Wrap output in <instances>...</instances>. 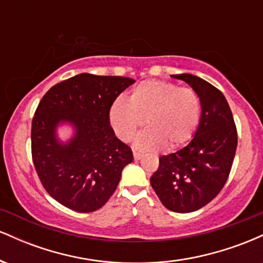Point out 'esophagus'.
I'll return each mask as SVG.
<instances>
[{"label": "esophagus", "instance_id": "obj_1", "mask_svg": "<svg viewBox=\"0 0 263 263\" xmlns=\"http://www.w3.org/2000/svg\"><path fill=\"white\" fill-rule=\"evenodd\" d=\"M142 157V155L140 152H136V151H134V158L136 159V161H138V159H140Z\"/></svg>", "mask_w": 263, "mask_h": 263}]
</instances>
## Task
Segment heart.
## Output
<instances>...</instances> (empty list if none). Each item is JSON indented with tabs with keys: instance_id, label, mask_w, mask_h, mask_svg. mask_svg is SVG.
<instances>
[{
	"instance_id": "heart-1",
	"label": "heart",
	"mask_w": 263,
	"mask_h": 263,
	"mask_svg": "<svg viewBox=\"0 0 263 263\" xmlns=\"http://www.w3.org/2000/svg\"><path fill=\"white\" fill-rule=\"evenodd\" d=\"M203 104L198 91L164 80L142 81L129 92L127 102L111 105L108 121L115 135L129 142L146 123L148 128L136 140L142 151L176 149L194 137L200 125Z\"/></svg>"
}]
</instances>
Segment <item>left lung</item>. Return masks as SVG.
<instances>
[{"label":"left lung","instance_id":"8db88e82","mask_svg":"<svg viewBox=\"0 0 263 263\" xmlns=\"http://www.w3.org/2000/svg\"><path fill=\"white\" fill-rule=\"evenodd\" d=\"M198 91L203 104L194 138L177 152L159 157L151 185L167 209L192 213L210 203L224 188L237 147V129L225 96L192 74L172 75Z\"/></svg>","mask_w":263,"mask_h":263}]
</instances>
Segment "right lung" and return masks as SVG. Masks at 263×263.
I'll return each instance as SVG.
<instances>
[{"label": "right lung", "instance_id": "1", "mask_svg": "<svg viewBox=\"0 0 263 263\" xmlns=\"http://www.w3.org/2000/svg\"><path fill=\"white\" fill-rule=\"evenodd\" d=\"M135 83L125 77L79 74L50 87L32 120V159L42 185L69 209L91 213L107 203L132 151L115 136L111 105ZM73 123L77 134L68 145L55 138L59 122Z\"/></svg>", "mask_w": 263, "mask_h": 263}]
</instances>
